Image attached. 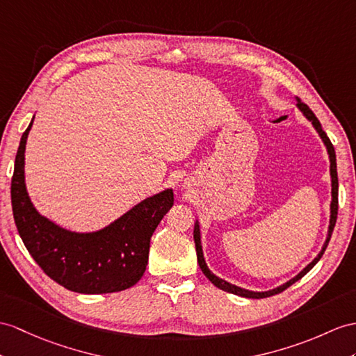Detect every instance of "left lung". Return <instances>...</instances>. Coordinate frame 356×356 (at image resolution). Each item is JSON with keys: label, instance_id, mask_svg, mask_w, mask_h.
Returning <instances> with one entry per match:
<instances>
[{"label": "left lung", "instance_id": "left-lung-1", "mask_svg": "<svg viewBox=\"0 0 356 356\" xmlns=\"http://www.w3.org/2000/svg\"><path fill=\"white\" fill-rule=\"evenodd\" d=\"M298 107L300 108V111L303 113V115L307 116L308 120H311L313 122L314 128L317 129V133L320 134V137H322V140L325 142L326 145V149H327V154H329V160H331V178H332V202H331V222H329V231H327V238L325 241V246L322 249V252H320L313 261H311L303 270L298 275L294 276L293 280H290L289 282H285L284 285H280L278 289H273L270 291H263V293H258V291H249V290H245V289H240L237 287V285H232L227 281H223L220 278H218L214 273L210 272V268L207 267L205 264V259H204V254H202V246H201V232H199V225L196 223L195 225V231H193V238H195V245H196V254H197V263H199V267H201L202 273L207 276L208 280H210L216 287L223 290V291H228V293H232V294H237V296H241V298H249V299H263V298H268V296H273V294H278L281 291H284L285 289H289L291 284H294L296 281H299L302 276H305L311 268H313L320 258H322L323 252L326 250V246L329 243V240H331V236H332V231H334V227H335V222H337V214H338V175H337V159H335V149H334V145L331 143V140H329V137L326 136V133L323 131L322 128V124L318 122V119L316 118V115L313 113V110H311L305 102H302L299 98H298Z\"/></svg>", "mask_w": 356, "mask_h": 356}]
</instances>
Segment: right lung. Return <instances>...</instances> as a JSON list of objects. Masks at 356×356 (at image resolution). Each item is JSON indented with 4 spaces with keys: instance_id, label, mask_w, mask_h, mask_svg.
<instances>
[{
    "instance_id": "obj_1",
    "label": "right lung",
    "mask_w": 356,
    "mask_h": 356,
    "mask_svg": "<svg viewBox=\"0 0 356 356\" xmlns=\"http://www.w3.org/2000/svg\"><path fill=\"white\" fill-rule=\"evenodd\" d=\"M33 120L15 159L12 210L16 228L34 261L62 287L84 294L122 291L142 278L149 241L173 205L172 188L145 199L98 232L78 234L57 227L33 207L24 181V152Z\"/></svg>"
}]
</instances>
